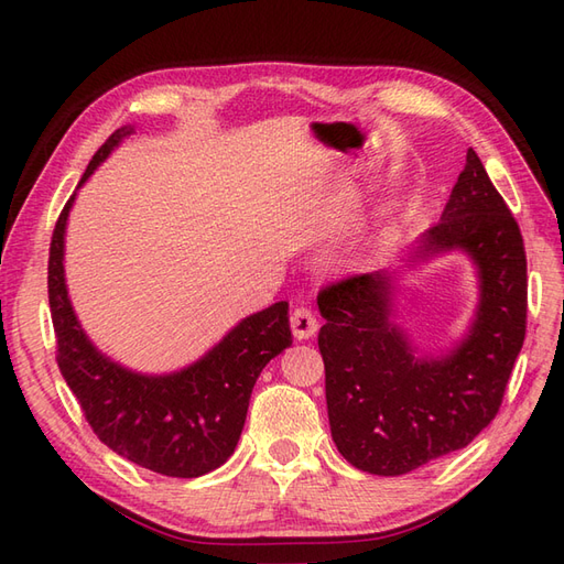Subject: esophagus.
Instances as JSON below:
<instances>
[{
    "label": "esophagus",
    "mask_w": 564,
    "mask_h": 564,
    "mask_svg": "<svg viewBox=\"0 0 564 564\" xmlns=\"http://www.w3.org/2000/svg\"><path fill=\"white\" fill-rule=\"evenodd\" d=\"M292 332H294V336L299 338V340H303V338H311V336H315L317 334V317L313 315V311L311 308H305V305H299V308H294V313H292Z\"/></svg>",
    "instance_id": "obj_1"
}]
</instances>
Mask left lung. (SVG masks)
Returning a JSON list of instances; mask_svg holds the SVG:
<instances>
[{
    "mask_svg": "<svg viewBox=\"0 0 564 564\" xmlns=\"http://www.w3.org/2000/svg\"><path fill=\"white\" fill-rule=\"evenodd\" d=\"M460 249L477 265L480 305L468 336L421 357L390 322L388 272L324 286L317 346L332 437L348 464L404 475L464 449L499 414L527 332V256L518 220L470 148L421 256Z\"/></svg>",
    "mask_w": 564,
    "mask_h": 564,
    "instance_id": "8db88e82",
    "label": "left lung"
}]
</instances>
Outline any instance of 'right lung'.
Masks as SVG:
<instances>
[{
    "label": "right lung",
    "mask_w": 564,
    "mask_h": 564,
    "mask_svg": "<svg viewBox=\"0 0 564 564\" xmlns=\"http://www.w3.org/2000/svg\"><path fill=\"white\" fill-rule=\"evenodd\" d=\"M133 129L98 148L79 185ZM75 195L65 202L48 249V305L56 362L91 431L115 454L169 477H199L224 466L242 435L249 398L263 367L292 346L289 303L253 313L199 362L166 377H143L100 355L79 327L63 275V235Z\"/></svg>",
    "instance_id": "add662e5"
}]
</instances>
